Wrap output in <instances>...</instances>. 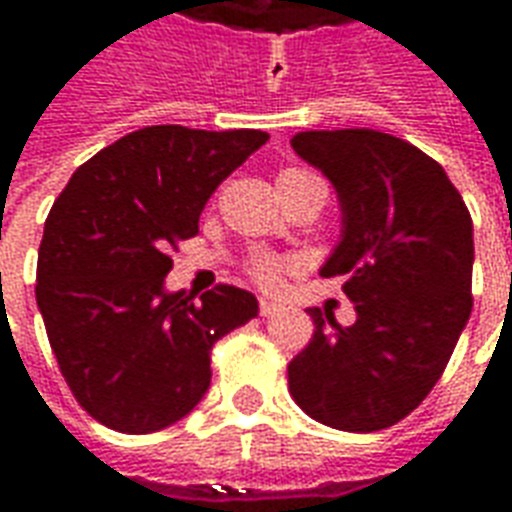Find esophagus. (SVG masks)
Instances as JSON below:
<instances>
[{
  "label": "esophagus",
  "mask_w": 512,
  "mask_h": 512,
  "mask_svg": "<svg viewBox=\"0 0 512 512\" xmlns=\"http://www.w3.org/2000/svg\"><path fill=\"white\" fill-rule=\"evenodd\" d=\"M274 312H279V304H274V301L268 299H260V315H263V318L274 315Z\"/></svg>",
  "instance_id": "obj_1"
}]
</instances>
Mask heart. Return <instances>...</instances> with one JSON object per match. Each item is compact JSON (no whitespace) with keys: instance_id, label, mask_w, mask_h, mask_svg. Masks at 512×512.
<instances>
[{"instance_id":"obj_1","label":"heart","mask_w":512,"mask_h":512,"mask_svg":"<svg viewBox=\"0 0 512 512\" xmlns=\"http://www.w3.org/2000/svg\"><path fill=\"white\" fill-rule=\"evenodd\" d=\"M312 172L299 167H285L279 172L277 183L282 180H296V178H310ZM285 260L277 255H255L252 257V263H249V274L255 279L257 285H263V288H277L279 279H282V271H285Z\"/></svg>"}]
</instances>
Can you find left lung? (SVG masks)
I'll list each match as a JSON object with an SVG mask.
<instances>
[{
  "mask_svg": "<svg viewBox=\"0 0 512 512\" xmlns=\"http://www.w3.org/2000/svg\"><path fill=\"white\" fill-rule=\"evenodd\" d=\"M293 150L332 180L343 238L321 277H345L356 323L312 307L310 345L288 365L293 400L337 430L408 417L472 315V216L439 161L373 128L301 131Z\"/></svg>",
  "mask_w": 512,
  "mask_h": 512,
  "instance_id": "left-lung-1",
  "label": "left lung"
}]
</instances>
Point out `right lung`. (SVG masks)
Segmentation results:
<instances>
[{"label": "right lung", "instance_id": "add662e5", "mask_svg": "<svg viewBox=\"0 0 512 512\" xmlns=\"http://www.w3.org/2000/svg\"><path fill=\"white\" fill-rule=\"evenodd\" d=\"M266 131L147 126L73 172L38 249L51 351L79 406L120 433L186 417L211 386V348L257 315L249 290L167 293L169 249L200 230L216 186Z\"/></svg>", "mask_w": 512, "mask_h": 512}]
</instances>
